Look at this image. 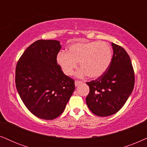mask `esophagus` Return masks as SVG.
Wrapping results in <instances>:
<instances>
[{"label":"esophagus","mask_w":147,"mask_h":147,"mask_svg":"<svg viewBox=\"0 0 147 147\" xmlns=\"http://www.w3.org/2000/svg\"><path fill=\"white\" fill-rule=\"evenodd\" d=\"M82 83V81H75V85L76 87H77L78 85H80V84Z\"/></svg>","instance_id":"esophagus-1"}]
</instances>
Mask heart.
<instances>
[{"label":"heart","instance_id":"b5f03b06","mask_svg":"<svg viewBox=\"0 0 147 147\" xmlns=\"http://www.w3.org/2000/svg\"><path fill=\"white\" fill-rule=\"evenodd\" d=\"M113 52L110 46L103 42H77L68 47L66 53L60 52L57 62L65 75L73 74L79 62L81 69L77 76L83 77L99 78L102 76L110 66Z\"/></svg>","mask_w":147,"mask_h":147}]
</instances>
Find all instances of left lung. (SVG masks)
Returning a JSON list of instances; mask_svg holds the SVG:
<instances>
[{
  "mask_svg": "<svg viewBox=\"0 0 147 147\" xmlns=\"http://www.w3.org/2000/svg\"><path fill=\"white\" fill-rule=\"evenodd\" d=\"M111 64L102 76L87 82L89 93L86 103L96 116H109L124 106L134 86V72L130 56L122 47L111 43Z\"/></svg>",
  "mask_w": 147,
  "mask_h": 147,
  "instance_id": "left-lung-1",
  "label": "left lung"
}]
</instances>
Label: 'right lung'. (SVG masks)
Masks as SVG:
<instances>
[{"instance_id":"add662e5","label":"right lung","mask_w":147,"mask_h":147,"mask_svg":"<svg viewBox=\"0 0 147 147\" xmlns=\"http://www.w3.org/2000/svg\"><path fill=\"white\" fill-rule=\"evenodd\" d=\"M61 46L57 40H38L17 62L15 83L19 96L34 116L54 120L65 109L75 91V81L57 64Z\"/></svg>"}]
</instances>
